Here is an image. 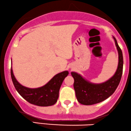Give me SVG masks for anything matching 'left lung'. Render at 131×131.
<instances>
[{
  "label": "left lung",
  "instance_id": "1",
  "mask_svg": "<svg viewBox=\"0 0 131 131\" xmlns=\"http://www.w3.org/2000/svg\"><path fill=\"white\" fill-rule=\"evenodd\" d=\"M113 38L118 52V65L112 77L102 83L96 84L85 80L77 72H71L74 79L73 88L77 99L78 102L83 105H93L107 99L113 94L120 82L123 68V57L116 38L114 37Z\"/></svg>",
  "mask_w": 131,
  "mask_h": 131
}]
</instances>
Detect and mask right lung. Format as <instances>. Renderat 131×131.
Returning <instances> with one entry per match:
<instances>
[{"mask_svg": "<svg viewBox=\"0 0 131 131\" xmlns=\"http://www.w3.org/2000/svg\"><path fill=\"white\" fill-rule=\"evenodd\" d=\"M69 72H62L53 77L47 84L37 88H29L21 85L16 80L11 67V77L18 93L26 101L34 105L48 107L55 104L59 97L60 88Z\"/></svg>", "mask_w": 131, "mask_h": 131, "instance_id": "1", "label": "right lung"}]
</instances>
